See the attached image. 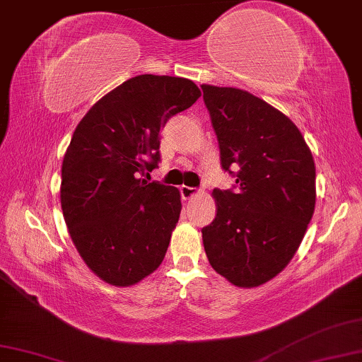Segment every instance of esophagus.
Segmentation results:
<instances>
[{
  "label": "esophagus",
  "mask_w": 362,
  "mask_h": 362,
  "mask_svg": "<svg viewBox=\"0 0 362 362\" xmlns=\"http://www.w3.org/2000/svg\"><path fill=\"white\" fill-rule=\"evenodd\" d=\"M199 191L196 187H189V186H181V196L182 199H192L194 196H197Z\"/></svg>",
  "instance_id": "obj_1"
}]
</instances>
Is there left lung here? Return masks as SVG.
<instances>
[{"mask_svg":"<svg viewBox=\"0 0 362 362\" xmlns=\"http://www.w3.org/2000/svg\"><path fill=\"white\" fill-rule=\"evenodd\" d=\"M221 166L236 168L233 191L214 189L215 220L204 249L231 285L255 288L290 264L315 209V163L298 126L246 90L202 84Z\"/></svg>","mask_w":362,"mask_h":362,"instance_id":"left-lung-1","label":"left lung"}]
</instances>
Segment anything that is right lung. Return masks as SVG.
Segmentation results:
<instances>
[{
	"label": "right lung",
	"mask_w": 362,
	"mask_h": 362,
	"mask_svg": "<svg viewBox=\"0 0 362 362\" xmlns=\"http://www.w3.org/2000/svg\"><path fill=\"white\" fill-rule=\"evenodd\" d=\"M199 97L185 77L136 76L77 124L61 166V209L77 252L105 283L132 286L162 264L181 194L139 176L157 166L166 121Z\"/></svg>",
	"instance_id": "add662e5"
}]
</instances>
